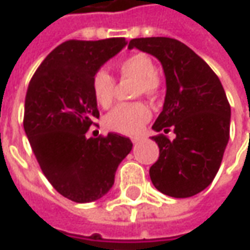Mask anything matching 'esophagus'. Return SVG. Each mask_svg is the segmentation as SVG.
Returning a JSON list of instances; mask_svg holds the SVG:
<instances>
[{"label": "esophagus", "instance_id": "esophagus-1", "mask_svg": "<svg viewBox=\"0 0 250 250\" xmlns=\"http://www.w3.org/2000/svg\"><path fill=\"white\" fill-rule=\"evenodd\" d=\"M140 140H142V138H139V136H136V138H133V139H132V142H133L135 145H138Z\"/></svg>", "mask_w": 250, "mask_h": 250}]
</instances>
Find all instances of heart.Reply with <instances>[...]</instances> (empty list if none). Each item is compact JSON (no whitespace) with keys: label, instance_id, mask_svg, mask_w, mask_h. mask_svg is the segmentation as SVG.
<instances>
[{"label":"heart","instance_id":"1","mask_svg":"<svg viewBox=\"0 0 250 250\" xmlns=\"http://www.w3.org/2000/svg\"><path fill=\"white\" fill-rule=\"evenodd\" d=\"M120 79L136 81L135 94L136 96H157L161 87L160 78L156 73V65L151 58L145 54H135L125 58L117 66ZM91 90L94 100L101 107H108L115 94V82L110 75L104 71L94 73L91 81ZM150 108L140 103H124L117 105L105 117V125L111 130L124 135H138L150 120Z\"/></svg>","mask_w":250,"mask_h":250}]
</instances>
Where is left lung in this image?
I'll list each match as a JSON object with an SVG mask.
<instances>
[{
    "mask_svg": "<svg viewBox=\"0 0 250 250\" xmlns=\"http://www.w3.org/2000/svg\"><path fill=\"white\" fill-rule=\"evenodd\" d=\"M128 48L154 55L166 73V100L153 129H172L175 138H151L160 156L150 179L167 196H193L213 182L229 139L231 107L224 87L213 69L175 39H132Z\"/></svg>",
    "mask_w": 250,
    "mask_h": 250,
    "instance_id": "obj_1",
    "label": "left lung"
}]
</instances>
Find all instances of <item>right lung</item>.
Segmentation results:
<instances>
[{
  "instance_id": "right-lung-1",
  "label": "right lung",
  "mask_w": 250,
  "mask_h": 250,
  "mask_svg": "<svg viewBox=\"0 0 250 250\" xmlns=\"http://www.w3.org/2000/svg\"><path fill=\"white\" fill-rule=\"evenodd\" d=\"M126 45L124 37L68 40L54 48L34 72L24 99L23 128L45 178L76 203L103 197L120 163L132 150L117 133L87 138L100 117L91 90L94 73Z\"/></svg>"
}]
</instances>
